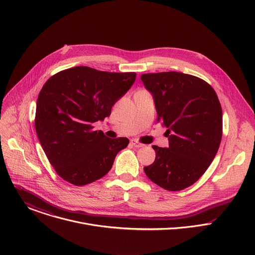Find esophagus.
<instances>
[{"mask_svg":"<svg viewBox=\"0 0 255 255\" xmlns=\"http://www.w3.org/2000/svg\"><path fill=\"white\" fill-rule=\"evenodd\" d=\"M130 143L132 144V146H134V147H136V148H140V147H143V146H144V144L138 142L137 140H133V139H132Z\"/></svg>","mask_w":255,"mask_h":255,"instance_id":"obj_1","label":"esophagus"}]
</instances>
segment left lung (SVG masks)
I'll return each instance as SVG.
<instances>
[{"label": "left lung", "instance_id": "8db88e82", "mask_svg": "<svg viewBox=\"0 0 255 255\" xmlns=\"http://www.w3.org/2000/svg\"><path fill=\"white\" fill-rule=\"evenodd\" d=\"M141 80L153 96L157 122L167 128L168 147L152 145L155 160L144 172L160 188L185 190L205 173L220 146L222 108L204 80L177 71L144 74Z\"/></svg>", "mask_w": 255, "mask_h": 255}]
</instances>
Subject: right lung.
I'll return each instance as SVG.
<instances>
[{
    "mask_svg": "<svg viewBox=\"0 0 255 255\" xmlns=\"http://www.w3.org/2000/svg\"><path fill=\"white\" fill-rule=\"evenodd\" d=\"M135 79V72L76 66L57 72L42 87L36 105V133L50 164L69 184L81 187L102 178L127 147L128 138H108L93 124L111 115Z\"/></svg>",
    "mask_w": 255,
    "mask_h": 255,
    "instance_id": "right-lung-1",
    "label": "right lung"
}]
</instances>
